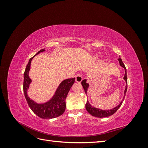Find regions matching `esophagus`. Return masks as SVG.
I'll return each mask as SVG.
<instances>
[{
    "label": "esophagus",
    "instance_id": "1",
    "mask_svg": "<svg viewBox=\"0 0 148 148\" xmlns=\"http://www.w3.org/2000/svg\"><path fill=\"white\" fill-rule=\"evenodd\" d=\"M83 80V77L82 75L80 74H78L75 77V82L77 83H81L82 81Z\"/></svg>",
    "mask_w": 148,
    "mask_h": 148
}]
</instances>
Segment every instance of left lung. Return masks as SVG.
<instances>
[{
    "label": "left lung",
    "mask_w": 148,
    "mask_h": 148,
    "mask_svg": "<svg viewBox=\"0 0 148 148\" xmlns=\"http://www.w3.org/2000/svg\"><path fill=\"white\" fill-rule=\"evenodd\" d=\"M119 61V63L121 66H122L123 68L125 69V76H124V80L126 82V83L127 84V69L125 68V66L124 65V64L123 63V62L122 60V59L119 58L118 59ZM82 84L84 90L85 91V93H86V95H87V91H88V89L89 88V84L86 83V79H84L82 82ZM127 84L126 85V87H125V91H124V97H123V99L122 101L120 104L117 106H116L114 108L110 109V110H101L100 109H98V108H96V107H94L92 106H91V105L89 104V101H88L86 104V110L91 115L94 116V117H98V118H102V117H109V116L113 115L114 114H115L116 112V111H117L120 107V106H122V102L124 100V98L125 96V95H126V92H127Z\"/></svg>",
    "instance_id": "8db88e82"
}]
</instances>
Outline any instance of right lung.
Segmentation results:
<instances>
[{
    "instance_id": "1",
    "label": "right lung",
    "mask_w": 148,
    "mask_h": 148,
    "mask_svg": "<svg viewBox=\"0 0 148 148\" xmlns=\"http://www.w3.org/2000/svg\"><path fill=\"white\" fill-rule=\"evenodd\" d=\"M45 51L44 49L39 51L35 56L38 55L40 52ZM33 57L29 59L28 65H26L24 73V82H23V91L26 101L31 109L33 112L37 115L39 117L44 119H53L59 117L64 114L66 108L65 99L70 88L75 83V78L66 79L62 82L57 88L55 95L49 101L38 104L31 99L28 96L27 91L29 88L31 79L29 77V71L30 70L31 62Z\"/></svg>"
}]
</instances>
